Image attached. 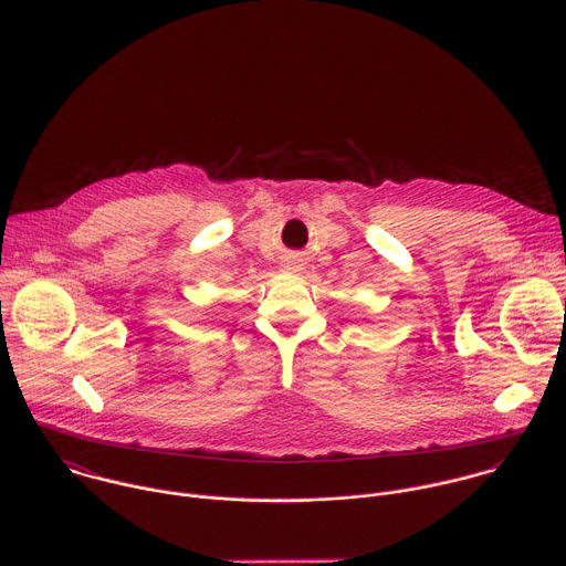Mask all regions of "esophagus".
<instances>
[{
  "label": "esophagus",
  "instance_id": "obj_1",
  "mask_svg": "<svg viewBox=\"0 0 566 566\" xmlns=\"http://www.w3.org/2000/svg\"><path fill=\"white\" fill-rule=\"evenodd\" d=\"M284 269H286V271H293V269H295V266H293V264H286V266H284Z\"/></svg>",
  "mask_w": 566,
  "mask_h": 566
}]
</instances>
